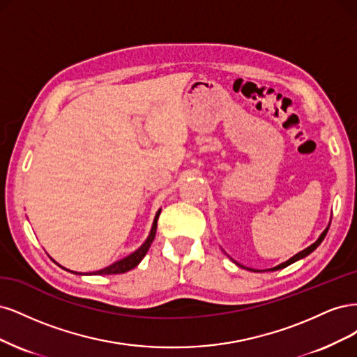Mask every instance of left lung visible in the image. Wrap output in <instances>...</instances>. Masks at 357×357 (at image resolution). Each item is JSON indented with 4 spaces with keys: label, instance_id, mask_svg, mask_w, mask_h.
<instances>
[{
    "label": "left lung",
    "instance_id": "left-lung-1",
    "mask_svg": "<svg viewBox=\"0 0 357 357\" xmlns=\"http://www.w3.org/2000/svg\"><path fill=\"white\" fill-rule=\"evenodd\" d=\"M328 229H329V225L326 227V229H325V231L324 233H321L320 236H319V238L314 241V243L313 245H310L308 248H305L304 250H301V252H298V254L296 255H294L292 258H289V259H287L286 262H282V264H279V266L278 267H274V268H270L271 271H275V270H282V268H284V267H287V266H291V264H294L295 261H298V259H303V258H305L307 255H310V254H312V252L321 243V241H324V238H325V236H326V233H328ZM236 262V261H234ZM237 264V266H240V264L238 262H236ZM240 267H243V266H240ZM248 270H250V268H248Z\"/></svg>",
    "mask_w": 357,
    "mask_h": 357
}]
</instances>
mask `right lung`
<instances>
[{"label":"right lung","instance_id":"right-lung-1","mask_svg":"<svg viewBox=\"0 0 357 357\" xmlns=\"http://www.w3.org/2000/svg\"><path fill=\"white\" fill-rule=\"evenodd\" d=\"M160 212H162V209H158V212L155 213V218H154V222H153V227H151V231H149V236L146 237V240L144 241V245L136 249L133 254H130L129 257H126L117 262L111 264V266L102 268V270H98V271H93V273H89V274H121V273H126V271H130L132 268L137 267V264H139L142 261V258L146 255V252L149 249V246H151L153 240L155 237V231H157V220L160 216ZM63 268V267H62ZM66 270V268H65ZM70 271V270H68ZM74 274H84V273H77V271H71Z\"/></svg>","mask_w":357,"mask_h":357}]
</instances>
